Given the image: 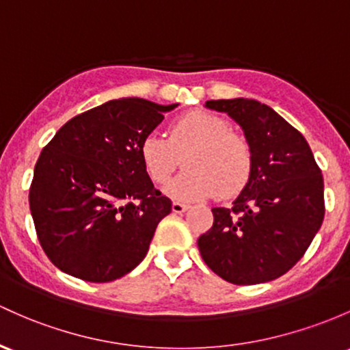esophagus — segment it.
Listing matches in <instances>:
<instances>
[{
    "mask_svg": "<svg viewBox=\"0 0 350 350\" xmlns=\"http://www.w3.org/2000/svg\"><path fill=\"white\" fill-rule=\"evenodd\" d=\"M172 210H174L175 213H183L185 210H189V205L182 204V202H174V204H172Z\"/></svg>",
    "mask_w": 350,
    "mask_h": 350,
    "instance_id": "obj_1",
    "label": "esophagus"
}]
</instances>
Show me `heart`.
Returning <instances> with one entry per match:
<instances>
[{
    "label": "heart",
    "instance_id": "b5f03b06",
    "mask_svg": "<svg viewBox=\"0 0 350 350\" xmlns=\"http://www.w3.org/2000/svg\"><path fill=\"white\" fill-rule=\"evenodd\" d=\"M185 155V168L168 185L180 202L234 197L249 183L254 168L250 144L230 130V123L210 111L195 110L168 125L167 138L148 135L140 144L144 170L155 185H165Z\"/></svg>",
    "mask_w": 350,
    "mask_h": 350
}]
</instances>
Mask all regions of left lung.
Returning <instances> with one entry per match:
<instances>
[{
  "instance_id": "obj_1",
  "label": "left lung",
  "mask_w": 350,
  "mask_h": 350,
  "mask_svg": "<svg viewBox=\"0 0 350 350\" xmlns=\"http://www.w3.org/2000/svg\"><path fill=\"white\" fill-rule=\"evenodd\" d=\"M242 126L254 155L245 189L232 208H212L198 237L202 258L235 285L277 279L302 258L324 220V178L306 138L257 100H210Z\"/></svg>"
}]
</instances>
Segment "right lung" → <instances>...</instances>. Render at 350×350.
I'll return each instance as SVG.
<instances>
[{
    "label": "right lung",
    "instance_id": "add662e5",
    "mask_svg": "<svg viewBox=\"0 0 350 350\" xmlns=\"http://www.w3.org/2000/svg\"><path fill=\"white\" fill-rule=\"evenodd\" d=\"M174 105L110 100L62 126L40 153L29 210L46 257L86 282L131 272L172 200L153 187L140 144Z\"/></svg>",
    "mask_w": 350,
    "mask_h": 350
}]
</instances>
